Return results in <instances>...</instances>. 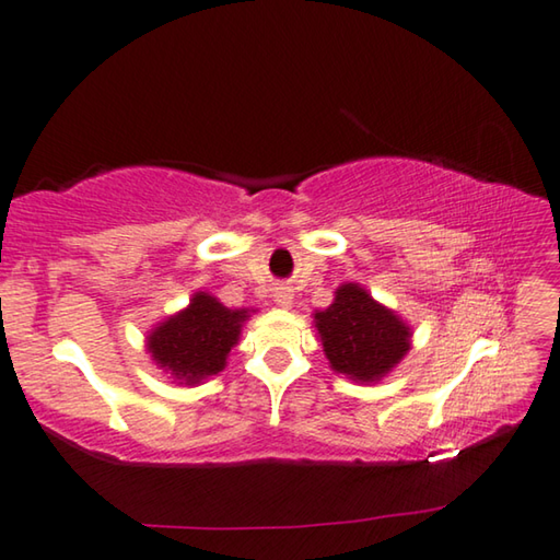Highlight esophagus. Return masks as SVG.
<instances>
[{"label":"esophagus","mask_w":560,"mask_h":560,"mask_svg":"<svg viewBox=\"0 0 560 560\" xmlns=\"http://www.w3.org/2000/svg\"><path fill=\"white\" fill-rule=\"evenodd\" d=\"M275 305L290 307L292 305V290L290 288H275Z\"/></svg>","instance_id":"obj_1"}]
</instances>
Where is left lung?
Here are the masks:
<instances>
[{"label":"left lung","mask_w":560,"mask_h":560,"mask_svg":"<svg viewBox=\"0 0 560 560\" xmlns=\"http://www.w3.org/2000/svg\"><path fill=\"white\" fill-rule=\"evenodd\" d=\"M315 327L329 366L357 382H380L409 352V325L357 282L337 288Z\"/></svg>","instance_id":"left-lung-1"}]
</instances>
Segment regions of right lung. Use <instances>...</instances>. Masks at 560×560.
Instances as JSON below:
<instances>
[{
    "label": "right lung",
    "instance_id": "add662e5",
    "mask_svg": "<svg viewBox=\"0 0 560 560\" xmlns=\"http://www.w3.org/2000/svg\"><path fill=\"white\" fill-rule=\"evenodd\" d=\"M250 310H231L208 292H196L190 305L163 319L149 335L153 362L180 384H200L225 370Z\"/></svg>",
    "mask_w": 560,
    "mask_h": 560
}]
</instances>
